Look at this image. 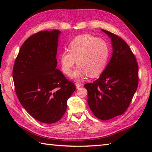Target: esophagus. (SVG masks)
Here are the masks:
<instances>
[{
  "instance_id": "1",
  "label": "esophagus",
  "mask_w": 152,
  "mask_h": 152,
  "mask_svg": "<svg viewBox=\"0 0 152 152\" xmlns=\"http://www.w3.org/2000/svg\"><path fill=\"white\" fill-rule=\"evenodd\" d=\"M82 85L81 84V83H76V88L78 89V88H79L80 87H81Z\"/></svg>"
}]
</instances>
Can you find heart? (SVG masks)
Segmentation results:
<instances>
[{"mask_svg": "<svg viewBox=\"0 0 152 152\" xmlns=\"http://www.w3.org/2000/svg\"><path fill=\"white\" fill-rule=\"evenodd\" d=\"M69 51L61 56V69L66 75L72 72L77 61L78 67L72 78L81 80L88 75L95 78L105 69L109 57V48L104 40L91 34H82L71 41Z\"/></svg>", "mask_w": 152, "mask_h": 152, "instance_id": "obj_1", "label": "heart"}]
</instances>
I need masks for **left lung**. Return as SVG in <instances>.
<instances>
[{"label":"left lung","instance_id":"8db88e82","mask_svg":"<svg viewBox=\"0 0 152 152\" xmlns=\"http://www.w3.org/2000/svg\"><path fill=\"white\" fill-rule=\"evenodd\" d=\"M111 38L113 54L99 78L84 85L88 103L101 120L122 115L129 106L138 84V65L130 47L118 35L102 29Z\"/></svg>","mask_w":152,"mask_h":152}]
</instances>
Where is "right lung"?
<instances>
[{
    "label": "right lung",
    "instance_id": "right-lung-1",
    "mask_svg": "<svg viewBox=\"0 0 152 152\" xmlns=\"http://www.w3.org/2000/svg\"><path fill=\"white\" fill-rule=\"evenodd\" d=\"M61 32L41 31L24 42L13 68V80L19 102L31 115L53 124L66 112L74 83L57 69L58 37Z\"/></svg>",
    "mask_w": 152,
    "mask_h": 152
}]
</instances>
